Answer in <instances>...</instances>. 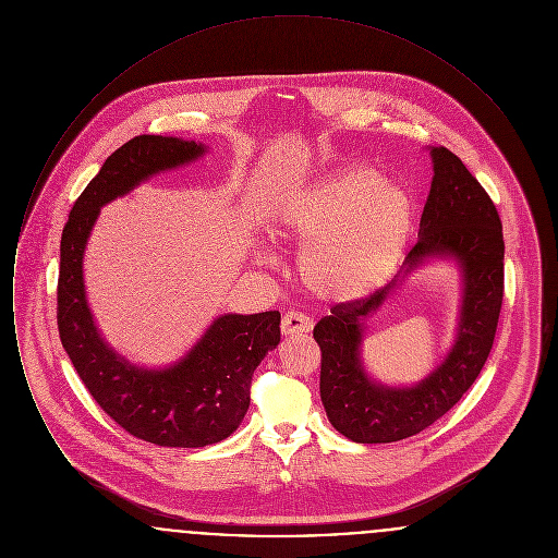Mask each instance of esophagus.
Wrapping results in <instances>:
<instances>
[{
	"label": "esophagus",
	"mask_w": 558,
	"mask_h": 558,
	"mask_svg": "<svg viewBox=\"0 0 558 558\" xmlns=\"http://www.w3.org/2000/svg\"><path fill=\"white\" fill-rule=\"evenodd\" d=\"M282 335L291 337V335H303V332H310L312 330V319L307 318L305 314L301 312H289L282 316Z\"/></svg>",
	"instance_id": "obj_1"
}]
</instances>
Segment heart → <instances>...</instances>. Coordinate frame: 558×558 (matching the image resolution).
<instances>
[{"mask_svg":"<svg viewBox=\"0 0 558 558\" xmlns=\"http://www.w3.org/2000/svg\"><path fill=\"white\" fill-rule=\"evenodd\" d=\"M414 230V194L362 165L294 192L276 215V234L305 246L301 278L326 303H355L383 289Z\"/></svg>","mask_w":558,"mask_h":558,"instance_id":"obj_1","label":"heart"}]
</instances>
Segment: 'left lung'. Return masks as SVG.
Returning a JSON list of instances; mask_svg holds the SVG:
<instances>
[{"label":"left lung","mask_w":558,"mask_h":558,"mask_svg":"<svg viewBox=\"0 0 558 558\" xmlns=\"http://www.w3.org/2000/svg\"><path fill=\"white\" fill-rule=\"evenodd\" d=\"M433 182L421 217L418 242L401 276L355 303H339L314 328L322 351L319 396L330 425L357 444H391L439 421L475 383L494 345L505 296L502 221L473 173L444 146L430 148ZM426 256H453L465 289L457 343L449 357L414 388L374 384L359 360L365 318L398 278Z\"/></svg>","instance_id":"obj_1"}]
</instances>
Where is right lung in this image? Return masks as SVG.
Here are the masks:
<instances>
[{"mask_svg": "<svg viewBox=\"0 0 558 558\" xmlns=\"http://www.w3.org/2000/svg\"><path fill=\"white\" fill-rule=\"evenodd\" d=\"M205 153L180 137L135 135L114 150L81 192L60 240L58 332L83 385L130 435L162 448H205L239 428L253 372L280 343V314H228L165 371L133 366L102 341L83 287V253L100 209L165 169Z\"/></svg>", "mask_w": 558, "mask_h": 558, "instance_id": "1", "label": "right lung"}]
</instances>
